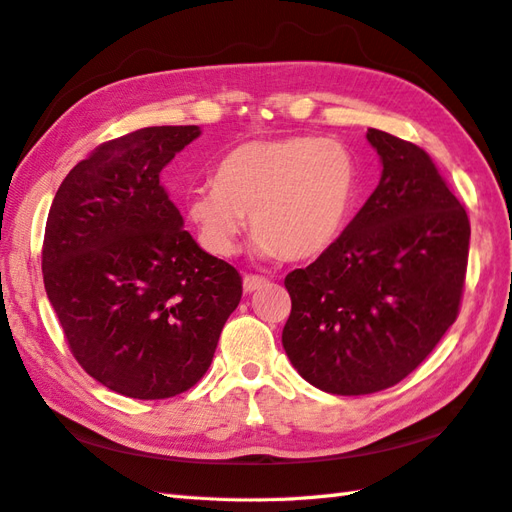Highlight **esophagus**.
<instances>
[{
	"instance_id": "34e87169",
	"label": "esophagus",
	"mask_w": 512,
	"mask_h": 512,
	"mask_svg": "<svg viewBox=\"0 0 512 512\" xmlns=\"http://www.w3.org/2000/svg\"><path fill=\"white\" fill-rule=\"evenodd\" d=\"M266 283H268V279H264V277H259V275H246V277H244V292L251 294V292H255V290H259V288H264Z\"/></svg>"
}]
</instances>
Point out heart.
Instances as JSON below:
<instances>
[{
	"instance_id": "1",
	"label": "heart",
	"mask_w": 512,
	"mask_h": 512,
	"mask_svg": "<svg viewBox=\"0 0 512 512\" xmlns=\"http://www.w3.org/2000/svg\"><path fill=\"white\" fill-rule=\"evenodd\" d=\"M360 163L340 141L320 137L257 139L229 150L213 183L183 196L202 244L233 255L246 227L259 257L305 261L327 253L353 216Z\"/></svg>"
}]
</instances>
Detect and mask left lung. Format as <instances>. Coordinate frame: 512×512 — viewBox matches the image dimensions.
Segmentation results:
<instances>
[{
  "label": "left lung",
  "instance_id": "1",
  "mask_svg": "<svg viewBox=\"0 0 512 512\" xmlns=\"http://www.w3.org/2000/svg\"><path fill=\"white\" fill-rule=\"evenodd\" d=\"M382 178L338 242L285 277L292 366L331 395H368L410 375L454 325L471 227L423 148L368 128Z\"/></svg>",
  "mask_w": 512,
  "mask_h": 512
}]
</instances>
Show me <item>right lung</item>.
<instances>
[{"label": "right lung", "instance_id": "1", "mask_svg": "<svg viewBox=\"0 0 512 512\" xmlns=\"http://www.w3.org/2000/svg\"><path fill=\"white\" fill-rule=\"evenodd\" d=\"M200 126H150L106 141L54 196L43 281L85 371L133 399H168L207 373L242 277L202 251L161 170Z\"/></svg>", "mask_w": 512, "mask_h": 512}]
</instances>
